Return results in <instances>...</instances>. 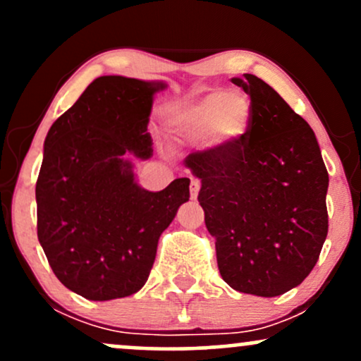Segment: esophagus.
Segmentation results:
<instances>
[{
  "instance_id": "34e87169",
  "label": "esophagus",
  "mask_w": 361,
  "mask_h": 361,
  "mask_svg": "<svg viewBox=\"0 0 361 361\" xmlns=\"http://www.w3.org/2000/svg\"><path fill=\"white\" fill-rule=\"evenodd\" d=\"M198 192H200V180L192 178V181H190V197L195 200L198 197Z\"/></svg>"
}]
</instances>
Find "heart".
<instances>
[{
	"label": "heart",
	"mask_w": 361,
	"mask_h": 361,
	"mask_svg": "<svg viewBox=\"0 0 361 361\" xmlns=\"http://www.w3.org/2000/svg\"><path fill=\"white\" fill-rule=\"evenodd\" d=\"M252 123V103L239 90L210 91L175 110L168 120L173 134L202 140L217 149H231L246 137Z\"/></svg>",
	"instance_id": "heart-1"
}]
</instances>
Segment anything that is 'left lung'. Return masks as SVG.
I'll return each mask as SVG.
<instances>
[{
    "label": "left lung",
    "mask_w": 361,
    "mask_h": 361,
    "mask_svg": "<svg viewBox=\"0 0 361 361\" xmlns=\"http://www.w3.org/2000/svg\"><path fill=\"white\" fill-rule=\"evenodd\" d=\"M231 81L251 98L250 132L231 149L192 152L185 166L202 181L198 202L224 281L276 297L316 267L329 176L314 130L270 85L252 74Z\"/></svg>",
    "instance_id": "1"
}]
</instances>
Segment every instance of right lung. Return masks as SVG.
Returning <instances> with one entry per match:
<instances>
[{
  "instance_id": "add662e5",
  "label": "right lung",
  "mask_w": 361,
  "mask_h": 361,
  "mask_svg": "<svg viewBox=\"0 0 361 361\" xmlns=\"http://www.w3.org/2000/svg\"><path fill=\"white\" fill-rule=\"evenodd\" d=\"M164 81L100 76L49 128L35 186L37 235L52 271L88 300L139 292L157 241L190 198V180L161 192L139 185L134 161L152 156L147 132Z\"/></svg>"
}]
</instances>
